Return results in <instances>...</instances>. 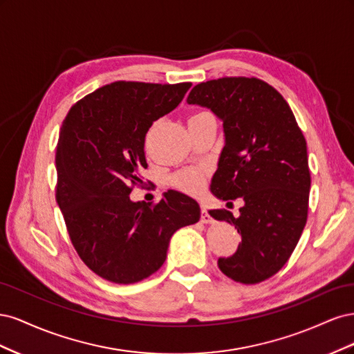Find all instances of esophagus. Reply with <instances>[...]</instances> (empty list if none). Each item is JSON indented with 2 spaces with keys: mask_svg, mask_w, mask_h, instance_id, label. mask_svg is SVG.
<instances>
[{
  "mask_svg": "<svg viewBox=\"0 0 354 354\" xmlns=\"http://www.w3.org/2000/svg\"><path fill=\"white\" fill-rule=\"evenodd\" d=\"M201 221L202 223H205V224H209V223H212V217L209 216L208 214V211H207V207L205 205H202L201 207Z\"/></svg>",
  "mask_w": 354,
  "mask_h": 354,
  "instance_id": "esophagus-1",
  "label": "esophagus"
}]
</instances>
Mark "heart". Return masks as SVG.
<instances>
[{
	"label": "heart",
	"instance_id": "obj_1",
	"mask_svg": "<svg viewBox=\"0 0 354 354\" xmlns=\"http://www.w3.org/2000/svg\"><path fill=\"white\" fill-rule=\"evenodd\" d=\"M174 183L178 189L187 192V194H196L203 186V171L198 168H189L181 171V173L174 177Z\"/></svg>",
	"mask_w": 354,
	"mask_h": 354
}]
</instances>
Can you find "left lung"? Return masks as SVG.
Listing matches in <instances>:
<instances>
[{"label": "left lung", "mask_w": 354, "mask_h": 354, "mask_svg": "<svg viewBox=\"0 0 354 354\" xmlns=\"http://www.w3.org/2000/svg\"><path fill=\"white\" fill-rule=\"evenodd\" d=\"M187 103L209 109L223 122L224 147L211 194L243 201L236 217L227 209L209 211L212 218L233 224L242 239L236 252L218 260L220 270L234 282H263L282 269L306 226V138L285 99L261 80L201 82Z\"/></svg>", "instance_id": "left-lung-1"}]
</instances>
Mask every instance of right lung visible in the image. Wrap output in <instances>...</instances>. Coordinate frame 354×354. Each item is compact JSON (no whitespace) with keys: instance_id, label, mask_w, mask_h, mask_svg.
I'll return each mask as SVG.
<instances>
[{"instance_id":"obj_1","label":"right lung","mask_w":354,"mask_h":354,"mask_svg":"<svg viewBox=\"0 0 354 354\" xmlns=\"http://www.w3.org/2000/svg\"><path fill=\"white\" fill-rule=\"evenodd\" d=\"M190 87L116 81L73 104L62 124L56 199L81 260L106 281L128 285L153 274L174 232L201 218L198 202L176 190L156 205L130 199L147 167V130Z\"/></svg>"}]
</instances>
